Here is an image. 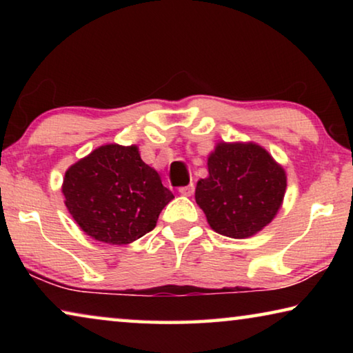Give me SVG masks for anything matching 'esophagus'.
<instances>
[{
	"label": "esophagus",
	"instance_id": "34e87169",
	"mask_svg": "<svg viewBox=\"0 0 353 353\" xmlns=\"http://www.w3.org/2000/svg\"><path fill=\"white\" fill-rule=\"evenodd\" d=\"M193 191H194V185L193 183L187 185V187L179 188V193H181L182 196H191V194H193Z\"/></svg>",
	"mask_w": 353,
	"mask_h": 353
}]
</instances>
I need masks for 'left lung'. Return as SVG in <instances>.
<instances>
[{"instance_id": "8db88e82", "label": "left lung", "mask_w": 353, "mask_h": 353, "mask_svg": "<svg viewBox=\"0 0 353 353\" xmlns=\"http://www.w3.org/2000/svg\"><path fill=\"white\" fill-rule=\"evenodd\" d=\"M194 198L219 235L243 240L271 223L283 204L286 172L254 141L216 143Z\"/></svg>"}]
</instances>
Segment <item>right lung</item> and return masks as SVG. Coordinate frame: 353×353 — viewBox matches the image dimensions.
Here are the masks:
<instances>
[{
	"instance_id": "add662e5",
	"label": "right lung",
	"mask_w": 353,
	"mask_h": 353,
	"mask_svg": "<svg viewBox=\"0 0 353 353\" xmlns=\"http://www.w3.org/2000/svg\"><path fill=\"white\" fill-rule=\"evenodd\" d=\"M62 193L76 224L93 240L130 244L157 224L174 194L143 162L137 145H103L65 171Z\"/></svg>"
}]
</instances>
